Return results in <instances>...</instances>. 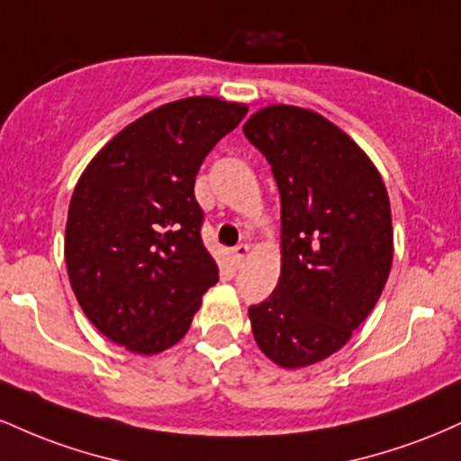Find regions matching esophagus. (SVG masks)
Masks as SVG:
<instances>
[{
	"mask_svg": "<svg viewBox=\"0 0 461 461\" xmlns=\"http://www.w3.org/2000/svg\"><path fill=\"white\" fill-rule=\"evenodd\" d=\"M247 256H249V245H238L234 251H231V260H234L236 267H240V264L247 260Z\"/></svg>",
	"mask_w": 461,
	"mask_h": 461,
	"instance_id": "34e87169",
	"label": "esophagus"
}]
</instances>
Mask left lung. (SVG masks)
Segmentation results:
<instances>
[{
	"mask_svg": "<svg viewBox=\"0 0 461 461\" xmlns=\"http://www.w3.org/2000/svg\"><path fill=\"white\" fill-rule=\"evenodd\" d=\"M242 131L267 156L282 199V273L249 308L260 351L305 368L340 351L393 267V214L377 167L325 116L275 104Z\"/></svg>",
	"mask_w": 461,
	"mask_h": 461,
	"instance_id": "8db88e82",
	"label": "left lung"
}]
</instances>
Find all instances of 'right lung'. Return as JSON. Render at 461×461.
Here are the masks:
<instances>
[{
  "label": "right lung",
  "mask_w": 461,
  "mask_h": 461,
  "mask_svg": "<svg viewBox=\"0 0 461 461\" xmlns=\"http://www.w3.org/2000/svg\"><path fill=\"white\" fill-rule=\"evenodd\" d=\"M247 114L197 95L125 125L79 176L65 262L79 308L108 340L156 356L186 336L219 267L201 242L194 177Z\"/></svg>",
  "instance_id": "1"
}]
</instances>
